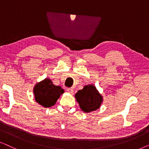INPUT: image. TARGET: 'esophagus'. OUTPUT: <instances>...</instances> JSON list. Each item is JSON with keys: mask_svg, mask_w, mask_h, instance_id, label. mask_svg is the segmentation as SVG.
<instances>
[{"mask_svg": "<svg viewBox=\"0 0 149 149\" xmlns=\"http://www.w3.org/2000/svg\"><path fill=\"white\" fill-rule=\"evenodd\" d=\"M67 91H68L69 93H70L71 95L73 94V89L72 88H67Z\"/></svg>", "mask_w": 149, "mask_h": 149, "instance_id": "34e87169", "label": "esophagus"}]
</instances>
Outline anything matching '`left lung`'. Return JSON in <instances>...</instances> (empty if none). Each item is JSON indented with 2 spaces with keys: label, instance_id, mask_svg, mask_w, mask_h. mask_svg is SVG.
<instances>
[{
  "label": "left lung",
  "instance_id": "left-lung-1",
  "mask_svg": "<svg viewBox=\"0 0 149 149\" xmlns=\"http://www.w3.org/2000/svg\"><path fill=\"white\" fill-rule=\"evenodd\" d=\"M75 98L81 110L86 113L98 110L104 101L103 96L93 84L85 85L76 93Z\"/></svg>",
  "mask_w": 149,
  "mask_h": 149
}]
</instances>
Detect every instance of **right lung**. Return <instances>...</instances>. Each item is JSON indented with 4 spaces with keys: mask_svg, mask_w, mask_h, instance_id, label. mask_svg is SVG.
<instances>
[{
    "mask_svg": "<svg viewBox=\"0 0 149 149\" xmlns=\"http://www.w3.org/2000/svg\"><path fill=\"white\" fill-rule=\"evenodd\" d=\"M64 93V89L60 86L54 85L49 78H45L37 82L33 88L35 102L44 108L54 106Z\"/></svg>",
    "mask_w": 149,
    "mask_h": 149,
    "instance_id": "obj_1",
    "label": "right lung"
}]
</instances>
